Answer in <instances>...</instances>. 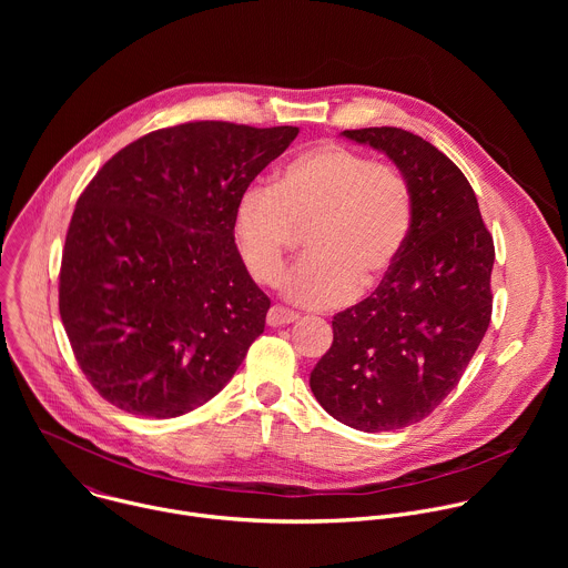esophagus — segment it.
Here are the masks:
<instances>
[{
	"label": "esophagus",
	"mask_w": 568,
	"mask_h": 568,
	"mask_svg": "<svg viewBox=\"0 0 568 568\" xmlns=\"http://www.w3.org/2000/svg\"><path fill=\"white\" fill-rule=\"evenodd\" d=\"M294 321H298V314H296V312H290V310L281 307V305H274V307H270V312H267V326H272V328L287 326V323H294Z\"/></svg>",
	"instance_id": "obj_1"
}]
</instances>
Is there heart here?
Returning a JSON list of instances; mask_svg holds the SVG:
<instances>
[{
    "mask_svg": "<svg viewBox=\"0 0 568 568\" xmlns=\"http://www.w3.org/2000/svg\"><path fill=\"white\" fill-rule=\"evenodd\" d=\"M303 226L307 256L283 278V296L301 307H337L386 281L412 235L414 193L395 166L316 143L283 164L272 186L250 184L235 202L233 245L254 281H278Z\"/></svg>",
    "mask_w": 568,
    "mask_h": 568,
    "instance_id": "1",
    "label": "heart"
}]
</instances>
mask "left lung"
Masks as SVG:
<instances>
[{
  "instance_id": "8db88e82",
  "label": "left lung",
  "mask_w": 568,
  "mask_h": 568,
  "mask_svg": "<svg viewBox=\"0 0 568 568\" xmlns=\"http://www.w3.org/2000/svg\"><path fill=\"white\" fill-rule=\"evenodd\" d=\"M342 136L384 152L407 178L414 226L386 281L335 314L333 346L310 388L335 420L393 432L438 407L488 331L495 242L469 182L436 145L402 128Z\"/></svg>"
}]
</instances>
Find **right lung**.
I'll list each match as a JSON object with an SVG mask.
<instances>
[{"instance_id": "obj_1", "label": "right lung", "mask_w": 568, "mask_h": 568, "mask_svg": "<svg viewBox=\"0 0 568 568\" xmlns=\"http://www.w3.org/2000/svg\"><path fill=\"white\" fill-rule=\"evenodd\" d=\"M298 128L195 121L119 150L75 202L60 316L78 366L114 407L189 414L265 331L267 294L231 235L240 193Z\"/></svg>"}]
</instances>
